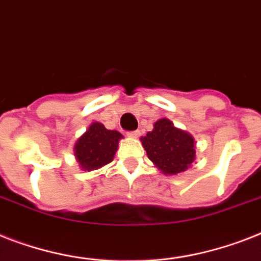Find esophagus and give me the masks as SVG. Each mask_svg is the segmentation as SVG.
I'll use <instances>...</instances> for the list:
<instances>
[{
  "label": "esophagus",
  "instance_id": "1",
  "mask_svg": "<svg viewBox=\"0 0 261 261\" xmlns=\"http://www.w3.org/2000/svg\"><path fill=\"white\" fill-rule=\"evenodd\" d=\"M127 135H128V137H130V138H138V137H139V135H141V131H139V130L128 131V133H127Z\"/></svg>",
  "mask_w": 261,
  "mask_h": 261
}]
</instances>
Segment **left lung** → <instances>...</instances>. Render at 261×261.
<instances>
[{"mask_svg":"<svg viewBox=\"0 0 261 261\" xmlns=\"http://www.w3.org/2000/svg\"><path fill=\"white\" fill-rule=\"evenodd\" d=\"M149 160L164 174L174 175L188 170L196 158L194 138L179 130L169 119H160L152 131L141 138Z\"/></svg>","mask_w":261,"mask_h":261,"instance_id":"8db88e82","label":"left lung"}]
</instances>
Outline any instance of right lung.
Returning a JSON list of instances; mask_svg holds the SVG:
<instances>
[{
  "mask_svg": "<svg viewBox=\"0 0 261 261\" xmlns=\"http://www.w3.org/2000/svg\"><path fill=\"white\" fill-rule=\"evenodd\" d=\"M123 135L94 122L75 143V156L83 170H96L112 162Z\"/></svg>",
  "mask_w": 261,
  "mask_h": 261,
  "instance_id": "right-lung-1",
  "label": "right lung"
}]
</instances>
